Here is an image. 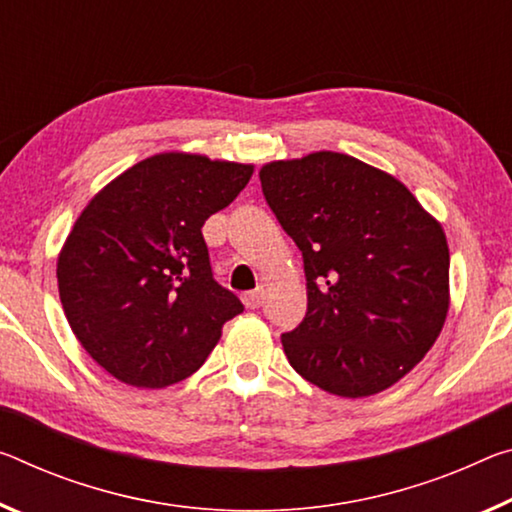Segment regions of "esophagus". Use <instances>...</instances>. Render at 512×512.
Listing matches in <instances>:
<instances>
[{
  "mask_svg": "<svg viewBox=\"0 0 512 512\" xmlns=\"http://www.w3.org/2000/svg\"><path fill=\"white\" fill-rule=\"evenodd\" d=\"M243 303H246V307H250V310H255V307L264 303V289L257 287L253 291H246V294H243Z\"/></svg>",
  "mask_w": 512,
  "mask_h": 512,
  "instance_id": "1",
  "label": "esophagus"
}]
</instances>
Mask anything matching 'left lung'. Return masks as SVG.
<instances>
[{"instance_id": "left-lung-1", "label": "left lung", "mask_w": 512, "mask_h": 512, "mask_svg": "<svg viewBox=\"0 0 512 512\" xmlns=\"http://www.w3.org/2000/svg\"><path fill=\"white\" fill-rule=\"evenodd\" d=\"M266 205L303 253L307 312L282 335L291 367L344 399L392 387L449 310L442 225L383 170L339 152L259 170Z\"/></svg>"}]
</instances>
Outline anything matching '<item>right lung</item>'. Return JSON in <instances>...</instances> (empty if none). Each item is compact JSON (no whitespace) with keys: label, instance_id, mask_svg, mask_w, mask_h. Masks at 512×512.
I'll return each instance as SVG.
<instances>
[{"label":"right lung","instance_id":"1","mask_svg":"<svg viewBox=\"0 0 512 512\" xmlns=\"http://www.w3.org/2000/svg\"><path fill=\"white\" fill-rule=\"evenodd\" d=\"M253 166L154 154L88 202L59 255L63 312L86 353L134 387L189 378L241 300L218 285L202 225L239 196Z\"/></svg>","mask_w":512,"mask_h":512}]
</instances>
